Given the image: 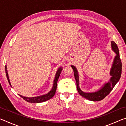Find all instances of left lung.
<instances>
[{"label": "left lung", "instance_id": "8db88e82", "mask_svg": "<svg viewBox=\"0 0 126 126\" xmlns=\"http://www.w3.org/2000/svg\"><path fill=\"white\" fill-rule=\"evenodd\" d=\"M112 49L113 51L116 54L114 57L113 62L110 71V75L111 77L108 82L105 83L103 86L100 88L98 91L94 92L87 93L82 91L79 87V76L77 70L74 65H71L74 72V78L76 81L77 89L78 93L83 97L85 98L89 101H99L104 99L114 88L115 85L118 82L120 79L121 73H122V63L119 57V50L117 44L113 41L111 42Z\"/></svg>", "mask_w": 126, "mask_h": 126}]
</instances>
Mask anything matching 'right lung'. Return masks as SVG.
I'll list each match as a JSON object with an SVG mask.
<instances>
[{
	"instance_id": "1",
	"label": "right lung",
	"mask_w": 126,
	"mask_h": 126,
	"mask_svg": "<svg viewBox=\"0 0 126 126\" xmlns=\"http://www.w3.org/2000/svg\"><path fill=\"white\" fill-rule=\"evenodd\" d=\"M62 67H60L58 68V71H57L56 74H55V78L54 80V82H53V86L52 89H51L50 92H49L48 93L46 94L40 95V96L38 97H23L22 95L19 94L20 96L23 99H24L25 101L27 102H30V103H41V102H45L46 101H48V100L52 98L54 96L55 92H56L57 89V82H58V78L59 77V76H60L61 73L62 72ZM5 73H6V76H7V77L8 79V82L10 84V86L12 87L11 83L10 82V80L9 78V76H8V73L7 71V65H5Z\"/></svg>"
}]
</instances>
